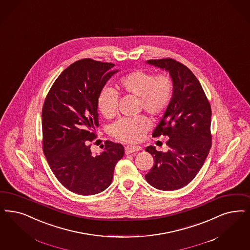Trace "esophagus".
Here are the masks:
<instances>
[{
    "label": "esophagus",
    "mask_w": 250,
    "mask_h": 250,
    "mask_svg": "<svg viewBox=\"0 0 250 250\" xmlns=\"http://www.w3.org/2000/svg\"><path fill=\"white\" fill-rule=\"evenodd\" d=\"M125 153L126 154H131V153H134V152H137L141 150V146H125Z\"/></svg>",
    "instance_id": "1"
}]
</instances>
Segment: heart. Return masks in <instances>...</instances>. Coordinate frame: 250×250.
<instances>
[{
	"label": "heart",
	"mask_w": 250,
	"mask_h": 250,
	"mask_svg": "<svg viewBox=\"0 0 250 250\" xmlns=\"http://www.w3.org/2000/svg\"><path fill=\"white\" fill-rule=\"evenodd\" d=\"M117 88L123 94L139 98V107L143 111L159 115L171 103L173 93L172 78L166 74H154L136 70L121 77ZM118 93L111 86H104L98 98V107L106 118H112L117 111ZM150 127V121L145 116L136 118H120L111 125V134L123 142H138Z\"/></svg>",
	"instance_id": "1"
}]
</instances>
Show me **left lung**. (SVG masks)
<instances>
[{
  "label": "left lung",
  "instance_id": "8db88e82",
  "mask_svg": "<svg viewBox=\"0 0 250 250\" xmlns=\"http://www.w3.org/2000/svg\"><path fill=\"white\" fill-rule=\"evenodd\" d=\"M169 73L173 83L171 103L152 136L170 138L167 152L148 146L154 165L145 175L157 189H180L189 184L206 160L211 146V109L198 78L186 65L173 59L146 61Z\"/></svg>",
  "mask_w": 250,
  "mask_h": 250
}]
</instances>
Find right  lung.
Wrapping results in <instances>:
<instances>
[{
	"instance_id": "1",
	"label": "right lung",
	"mask_w": 250,
	"mask_h": 250,
	"mask_svg": "<svg viewBox=\"0 0 250 250\" xmlns=\"http://www.w3.org/2000/svg\"><path fill=\"white\" fill-rule=\"evenodd\" d=\"M113 66L91 59L75 62L62 72L44 102V155L58 181L78 195L106 189L125 154L123 145L107 140L104 150L93 155L89 144L99 126V95L118 72Z\"/></svg>"
}]
</instances>
